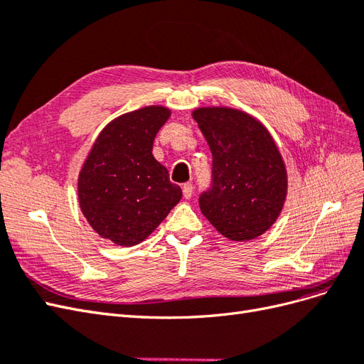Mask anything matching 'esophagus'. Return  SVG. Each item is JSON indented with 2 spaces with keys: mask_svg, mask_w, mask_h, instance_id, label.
I'll list each match as a JSON object with an SVG mask.
<instances>
[{
  "mask_svg": "<svg viewBox=\"0 0 364 364\" xmlns=\"http://www.w3.org/2000/svg\"><path fill=\"white\" fill-rule=\"evenodd\" d=\"M193 191H194V186H193V183H183V186H182V193H183V197H185V199H191Z\"/></svg>",
  "mask_w": 364,
  "mask_h": 364,
  "instance_id": "esophagus-1",
  "label": "esophagus"
}]
</instances>
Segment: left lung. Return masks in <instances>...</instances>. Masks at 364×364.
<instances>
[{
    "label": "left lung",
    "instance_id": "1",
    "mask_svg": "<svg viewBox=\"0 0 364 364\" xmlns=\"http://www.w3.org/2000/svg\"><path fill=\"white\" fill-rule=\"evenodd\" d=\"M193 118L213 153V185L199 197L202 214L232 241L262 235L287 197V168L259 119L226 106H206Z\"/></svg>",
    "mask_w": 364,
    "mask_h": 364
}]
</instances>
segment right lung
<instances>
[{
    "label": "right lung",
    "instance_id": "right-lung-1",
    "mask_svg": "<svg viewBox=\"0 0 364 364\" xmlns=\"http://www.w3.org/2000/svg\"><path fill=\"white\" fill-rule=\"evenodd\" d=\"M171 111L146 106L112 119L79 173L80 209L102 238L135 246L155 230L182 197L181 186L153 156V141Z\"/></svg>",
    "mask_w": 364,
    "mask_h": 364
}]
</instances>
